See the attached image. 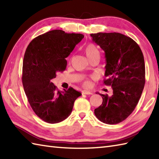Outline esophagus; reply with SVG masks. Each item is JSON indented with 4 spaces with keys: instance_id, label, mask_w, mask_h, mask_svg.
I'll use <instances>...</instances> for the list:
<instances>
[{
    "instance_id": "obj_1",
    "label": "esophagus",
    "mask_w": 159,
    "mask_h": 159,
    "mask_svg": "<svg viewBox=\"0 0 159 159\" xmlns=\"http://www.w3.org/2000/svg\"><path fill=\"white\" fill-rule=\"evenodd\" d=\"M82 93L83 94H86V95H92L93 94L92 92H90V91H88V90H83Z\"/></svg>"
}]
</instances>
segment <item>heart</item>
Returning <instances> with one entry per match:
<instances>
[{"label":"heart","mask_w":159,"mask_h":159,"mask_svg":"<svg viewBox=\"0 0 159 159\" xmlns=\"http://www.w3.org/2000/svg\"><path fill=\"white\" fill-rule=\"evenodd\" d=\"M85 55L87 57V58L90 59L92 57H95L96 55H99V51L98 48H96V46L95 45H93V43H89L88 45H87L86 47L85 48ZM85 86H89L91 85V83L89 80H87L84 83Z\"/></svg>","instance_id":"b5f03b06"}]
</instances>
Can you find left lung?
Segmentation results:
<instances>
[{
  "label": "left lung",
  "instance_id": "left-lung-1",
  "mask_svg": "<svg viewBox=\"0 0 159 159\" xmlns=\"http://www.w3.org/2000/svg\"><path fill=\"white\" fill-rule=\"evenodd\" d=\"M93 41L105 54L104 85L113 89L112 96L100 94L102 104L94 110L103 123L116 124L133 113L144 88V58L139 45L119 33H92Z\"/></svg>",
  "mask_w": 159,
  "mask_h": 159
}]
</instances>
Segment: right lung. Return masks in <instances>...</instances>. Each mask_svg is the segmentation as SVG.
Segmentation results:
<instances>
[{"label":"right lung","mask_w":159,"mask_h":159,"mask_svg":"<svg viewBox=\"0 0 159 159\" xmlns=\"http://www.w3.org/2000/svg\"><path fill=\"white\" fill-rule=\"evenodd\" d=\"M84 35L52 30L33 39L23 60L22 84L32 109L40 119L50 124L66 120L81 93L72 87L57 91L51 80L65 70L66 58Z\"/></svg>","instance_id":"obj_1"}]
</instances>
